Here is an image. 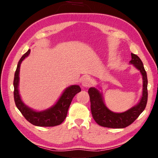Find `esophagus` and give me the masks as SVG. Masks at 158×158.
Masks as SVG:
<instances>
[{"label": "esophagus", "instance_id": "34e87169", "mask_svg": "<svg viewBox=\"0 0 158 158\" xmlns=\"http://www.w3.org/2000/svg\"><path fill=\"white\" fill-rule=\"evenodd\" d=\"M92 84V79L89 77H85L81 81V84L84 87H89Z\"/></svg>", "mask_w": 158, "mask_h": 158}]
</instances>
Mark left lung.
<instances>
[{
  "label": "left lung",
  "mask_w": 158,
  "mask_h": 158,
  "mask_svg": "<svg viewBox=\"0 0 158 158\" xmlns=\"http://www.w3.org/2000/svg\"><path fill=\"white\" fill-rule=\"evenodd\" d=\"M130 63L141 72L143 77V95L139 103L123 113H114L106 107L102 94L95 88H90L89 94L90 101V110L93 119L100 126L109 128H124L129 126L137 118L145 109L148 100V79L142 61L138 56L131 53Z\"/></svg>",
  "instance_id": "obj_1"
}]
</instances>
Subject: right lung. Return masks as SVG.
<instances>
[{
  "label": "right lung",
  "instance_id": "add662e5",
  "mask_svg": "<svg viewBox=\"0 0 158 158\" xmlns=\"http://www.w3.org/2000/svg\"><path fill=\"white\" fill-rule=\"evenodd\" d=\"M30 52L31 50L29 49L20 58L15 73L13 85H14V99L15 105L21 114L31 124L40 127H53L58 125L62 123L65 119L71 102L74 95L81 91V88L77 85H73L67 88L56 104L52 107L45 111H35L28 107L21 100L19 93L18 85L19 81V74L20 65L22 60L29 55Z\"/></svg>",
  "mask_w": 158,
  "mask_h": 158
}]
</instances>
